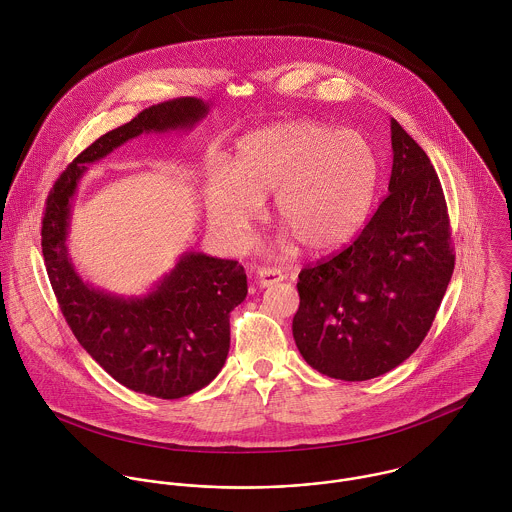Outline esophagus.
Wrapping results in <instances>:
<instances>
[{"instance_id":"obj_1","label":"esophagus","mask_w":512,"mask_h":512,"mask_svg":"<svg viewBox=\"0 0 512 512\" xmlns=\"http://www.w3.org/2000/svg\"><path fill=\"white\" fill-rule=\"evenodd\" d=\"M283 279H285V273L281 269H277V267H261L257 271L259 287H271V285H275V283H279Z\"/></svg>"}]
</instances>
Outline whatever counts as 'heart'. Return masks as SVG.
I'll return each mask as SVG.
<instances>
[{
  "mask_svg": "<svg viewBox=\"0 0 512 512\" xmlns=\"http://www.w3.org/2000/svg\"><path fill=\"white\" fill-rule=\"evenodd\" d=\"M380 180L376 150L356 130L295 120L239 140L229 170L207 176L205 204L215 231L233 247L247 243L275 192V219L310 253H330L364 225Z\"/></svg>",
  "mask_w": 512,
  "mask_h": 512,
  "instance_id": "b5f03b06",
  "label": "heart"
}]
</instances>
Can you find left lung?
Here are the masks:
<instances>
[{
	"instance_id": "8db88e82",
	"label": "left lung",
	"mask_w": 512,
	"mask_h": 512,
	"mask_svg": "<svg viewBox=\"0 0 512 512\" xmlns=\"http://www.w3.org/2000/svg\"><path fill=\"white\" fill-rule=\"evenodd\" d=\"M388 196L358 237L299 273L293 336L308 366L344 382L382 376L427 336L455 267L445 196L427 154L392 118Z\"/></svg>"
}]
</instances>
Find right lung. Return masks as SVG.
<instances>
[{
    "instance_id": "add662e5",
    "label": "right lung",
    "mask_w": 512,
    "mask_h": 512,
    "mask_svg": "<svg viewBox=\"0 0 512 512\" xmlns=\"http://www.w3.org/2000/svg\"><path fill=\"white\" fill-rule=\"evenodd\" d=\"M202 99L152 104L85 148L53 184L43 213L41 249L61 312L81 346L116 382L162 400L205 388L229 352V312L247 297L237 261L184 253L144 297H116L87 285L75 271L67 233L71 200L87 164L142 132L194 128L207 114Z\"/></svg>"
}]
</instances>
